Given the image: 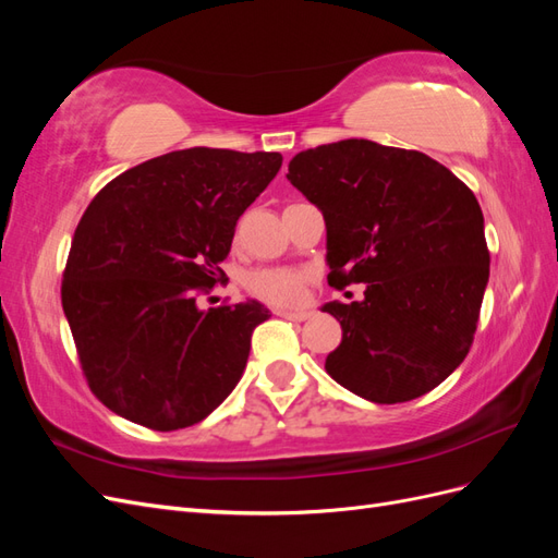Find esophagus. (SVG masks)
<instances>
[{
	"label": "esophagus",
	"mask_w": 558,
	"mask_h": 558,
	"mask_svg": "<svg viewBox=\"0 0 558 558\" xmlns=\"http://www.w3.org/2000/svg\"><path fill=\"white\" fill-rule=\"evenodd\" d=\"M277 316H283L289 320H307L312 312H293V310H277Z\"/></svg>",
	"instance_id": "1"
}]
</instances>
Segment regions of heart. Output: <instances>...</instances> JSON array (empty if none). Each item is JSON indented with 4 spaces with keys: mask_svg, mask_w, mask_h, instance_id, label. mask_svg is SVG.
Instances as JSON below:
<instances>
[{
    "mask_svg": "<svg viewBox=\"0 0 558 558\" xmlns=\"http://www.w3.org/2000/svg\"><path fill=\"white\" fill-rule=\"evenodd\" d=\"M246 289L251 295L269 302V305L291 307L305 295V275L289 267L253 269L246 277Z\"/></svg>",
    "mask_w": 558,
    "mask_h": 558,
    "instance_id": "heart-1",
    "label": "heart"
}]
</instances>
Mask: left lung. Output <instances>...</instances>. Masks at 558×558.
Instances as JSON below:
<instances>
[{"mask_svg": "<svg viewBox=\"0 0 558 558\" xmlns=\"http://www.w3.org/2000/svg\"><path fill=\"white\" fill-rule=\"evenodd\" d=\"M286 179L324 214L328 281L365 283L320 307L342 326L328 375L379 404L433 391L468 356L488 283L477 197L426 154L369 140L300 150Z\"/></svg>", "mask_w": 558, "mask_h": 558, "instance_id": "obj_1", "label": "left lung"}]
</instances>
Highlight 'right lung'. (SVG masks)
I'll return each instance as SVG.
<instances>
[{"label":"right lung","instance_id":"right-lung-1","mask_svg":"<svg viewBox=\"0 0 558 558\" xmlns=\"http://www.w3.org/2000/svg\"><path fill=\"white\" fill-rule=\"evenodd\" d=\"M281 154L183 148L146 160L95 195L74 232L62 310L90 391L154 430L199 424L242 379L258 300L199 310L234 226Z\"/></svg>","mask_w":558,"mask_h":558}]
</instances>
